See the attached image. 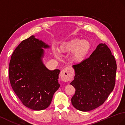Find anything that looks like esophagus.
Masks as SVG:
<instances>
[{
	"label": "esophagus",
	"instance_id": "esophagus-1",
	"mask_svg": "<svg viewBox=\"0 0 125 125\" xmlns=\"http://www.w3.org/2000/svg\"><path fill=\"white\" fill-rule=\"evenodd\" d=\"M60 76L63 82H69L72 79V72L68 68H65L62 70Z\"/></svg>",
	"mask_w": 125,
	"mask_h": 125
}]
</instances>
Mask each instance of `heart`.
I'll use <instances>...</instances> for the list:
<instances>
[{
  "label": "heart",
  "instance_id": "1",
  "mask_svg": "<svg viewBox=\"0 0 125 125\" xmlns=\"http://www.w3.org/2000/svg\"><path fill=\"white\" fill-rule=\"evenodd\" d=\"M91 48V44L88 40L74 38L62 42L59 46L58 51L61 54L72 52L71 60L74 62L80 63L85 59ZM59 52L56 50L53 51L54 56L57 58L60 57Z\"/></svg>",
  "mask_w": 125,
  "mask_h": 125
}]
</instances>
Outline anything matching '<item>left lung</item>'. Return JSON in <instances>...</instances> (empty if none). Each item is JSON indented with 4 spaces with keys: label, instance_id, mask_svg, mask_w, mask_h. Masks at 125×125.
<instances>
[{
    "label": "left lung",
    "instance_id": "1",
    "mask_svg": "<svg viewBox=\"0 0 125 125\" xmlns=\"http://www.w3.org/2000/svg\"><path fill=\"white\" fill-rule=\"evenodd\" d=\"M75 76L70 83L76 89L71 103L87 112L103 104L115 85L117 64L105 43H100L88 59L72 65Z\"/></svg>",
    "mask_w": 125,
    "mask_h": 125
}]
</instances>
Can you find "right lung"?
Masks as SVG:
<instances>
[{"mask_svg": "<svg viewBox=\"0 0 125 125\" xmlns=\"http://www.w3.org/2000/svg\"><path fill=\"white\" fill-rule=\"evenodd\" d=\"M50 46L31 36L20 43L11 56L9 78L14 92L23 105L39 111L46 109L60 87V70H50L43 63Z\"/></svg>", "mask_w": 125, "mask_h": 125, "instance_id": "1", "label": "right lung"}]
</instances>
